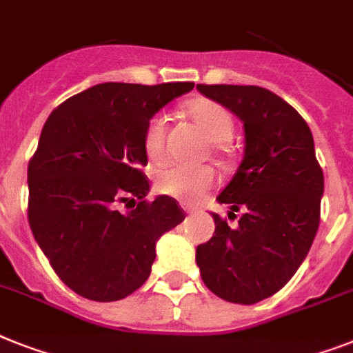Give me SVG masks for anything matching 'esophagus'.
<instances>
[{"mask_svg": "<svg viewBox=\"0 0 353 353\" xmlns=\"http://www.w3.org/2000/svg\"><path fill=\"white\" fill-rule=\"evenodd\" d=\"M185 212H189V214H193V212H196V209H191V208H185Z\"/></svg>", "mask_w": 353, "mask_h": 353, "instance_id": "obj_1", "label": "esophagus"}]
</instances>
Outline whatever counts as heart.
I'll list each match as a JSON object with an SVG mask.
<instances>
[{"instance_id": "b5f03b06", "label": "heart", "mask_w": 353, "mask_h": 353, "mask_svg": "<svg viewBox=\"0 0 353 353\" xmlns=\"http://www.w3.org/2000/svg\"><path fill=\"white\" fill-rule=\"evenodd\" d=\"M188 113L191 115L198 128L205 133L212 144H222L232 137L231 113L222 104L211 99H194L188 104ZM165 121L162 115L151 117L144 130V151L148 159L159 162L164 157ZM214 183V171L208 165L189 168V165H174L162 171L157 176V191L165 196L176 198L183 203H194L205 194V191Z\"/></svg>"}]
</instances>
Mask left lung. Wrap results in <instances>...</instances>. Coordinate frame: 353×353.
Returning a JSON list of instances; mask_svg holds the SVG:
<instances>
[{"label":"left lung","mask_w":353,"mask_h":353,"mask_svg":"<svg viewBox=\"0 0 353 353\" xmlns=\"http://www.w3.org/2000/svg\"><path fill=\"white\" fill-rule=\"evenodd\" d=\"M198 92L243 122L245 150L218 194L232 229L212 212L214 234L196 247L203 283L218 298L252 305L288 283L319 227L325 180L308 124L287 101L260 86L196 84Z\"/></svg>","instance_id":"obj_1"}]
</instances>
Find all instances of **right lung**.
Returning a JSON list of instances; mask_svg holds the SVG:
<instances>
[{
  "mask_svg": "<svg viewBox=\"0 0 353 353\" xmlns=\"http://www.w3.org/2000/svg\"><path fill=\"white\" fill-rule=\"evenodd\" d=\"M194 83H103L46 119L28 164V223L55 274L93 301H117L150 278L157 241L183 222L170 196L148 202L144 130ZM121 201L134 203L121 213Z\"/></svg>",
  "mask_w": 353,
  "mask_h": 353,
  "instance_id": "obj_1",
  "label": "right lung"
}]
</instances>
